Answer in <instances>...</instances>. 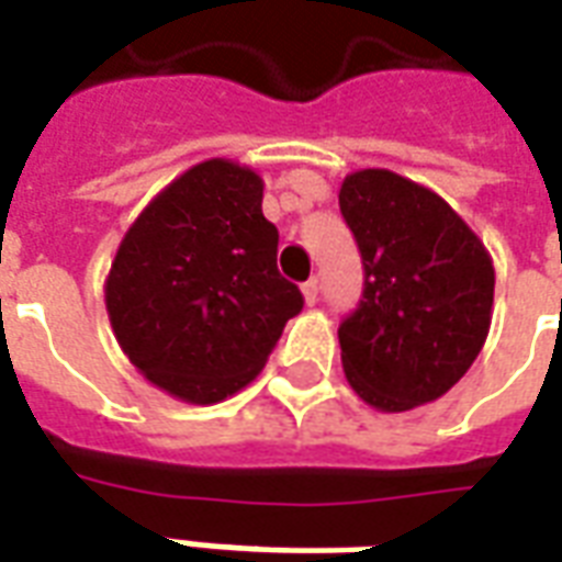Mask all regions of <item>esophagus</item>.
I'll list each match as a JSON object with an SVG mask.
<instances>
[{
  "label": "esophagus",
  "mask_w": 562,
  "mask_h": 562,
  "mask_svg": "<svg viewBox=\"0 0 562 562\" xmlns=\"http://www.w3.org/2000/svg\"><path fill=\"white\" fill-rule=\"evenodd\" d=\"M303 301H306V306H315V301H318V280L303 282Z\"/></svg>",
  "instance_id": "34e87169"
}]
</instances>
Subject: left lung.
Masks as SVG:
<instances>
[{"instance_id": "8db88e82", "label": "left lung", "mask_w": 562, "mask_h": 562, "mask_svg": "<svg viewBox=\"0 0 562 562\" xmlns=\"http://www.w3.org/2000/svg\"><path fill=\"white\" fill-rule=\"evenodd\" d=\"M339 207L366 270L363 301L339 327L345 378L384 414L429 405L485 345L492 256L447 199L390 169L345 176Z\"/></svg>"}]
</instances>
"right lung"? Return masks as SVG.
<instances>
[{"mask_svg":"<svg viewBox=\"0 0 562 562\" xmlns=\"http://www.w3.org/2000/svg\"><path fill=\"white\" fill-rule=\"evenodd\" d=\"M261 193L252 166L202 160L139 211L115 249L103 282L112 334L172 398L235 396L303 310L277 270L280 232L261 214Z\"/></svg>","mask_w":562,"mask_h":562,"instance_id":"obj_1","label":"right lung"}]
</instances>
